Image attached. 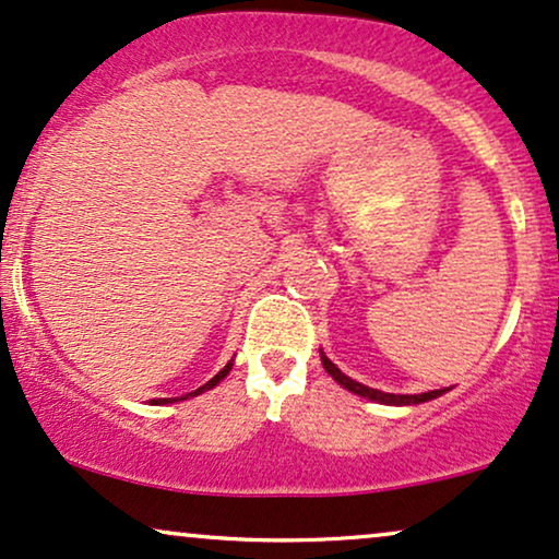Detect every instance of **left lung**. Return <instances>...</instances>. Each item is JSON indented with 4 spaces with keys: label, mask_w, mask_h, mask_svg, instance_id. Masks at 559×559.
I'll list each match as a JSON object with an SVG mask.
<instances>
[{
    "label": "left lung",
    "mask_w": 559,
    "mask_h": 559,
    "mask_svg": "<svg viewBox=\"0 0 559 559\" xmlns=\"http://www.w3.org/2000/svg\"><path fill=\"white\" fill-rule=\"evenodd\" d=\"M322 366H324V371H328L330 377L337 381V384L345 386V390L353 392V394H361V397H369L373 402H381V405H420V402L436 400V397H441L443 392H447V390H433V392H423V394H386V392L371 390V386L358 384V381H353L350 377H345V373L337 369V366L332 364L328 356H324V353H322Z\"/></svg>",
    "instance_id": "8db88e82"
}]
</instances>
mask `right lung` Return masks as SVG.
I'll list each match as a JSON object with an SVG mask.
<instances>
[{"mask_svg":"<svg viewBox=\"0 0 559 559\" xmlns=\"http://www.w3.org/2000/svg\"><path fill=\"white\" fill-rule=\"evenodd\" d=\"M231 371V364H227V366H224V369L222 371H218L216 373V377L214 379H211V381H206V384H203L201 386V390H195V392H188V394H182V397H162V400H154V405H167V402H178V400H188V397H195V394H201V392H206V390H211V386H216L218 384V381H222L224 377H227V373Z\"/></svg>","mask_w":559,"mask_h":559,"instance_id":"1","label":"right lung"}]
</instances>
